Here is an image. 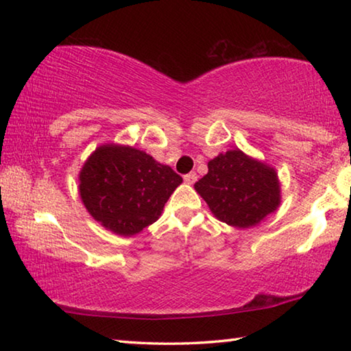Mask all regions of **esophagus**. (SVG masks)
I'll list each match as a JSON object with an SVG mask.
<instances>
[{
    "instance_id": "esophagus-1",
    "label": "esophagus",
    "mask_w": 351,
    "mask_h": 351,
    "mask_svg": "<svg viewBox=\"0 0 351 351\" xmlns=\"http://www.w3.org/2000/svg\"><path fill=\"white\" fill-rule=\"evenodd\" d=\"M197 173H195V171H190V173H187V175H184V181H186L187 184H193L195 181H197Z\"/></svg>"
}]
</instances>
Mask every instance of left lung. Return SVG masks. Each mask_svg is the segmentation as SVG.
<instances>
[{
	"label": "left lung",
	"mask_w": 351,
	"mask_h": 351,
	"mask_svg": "<svg viewBox=\"0 0 351 351\" xmlns=\"http://www.w3.org/2000/svg\"><path fill=\"white\" fill-rule=\"evenodd\" d=\"M207 167L209 171L195 182V190L219 221L246 229L260 223L280 204L276 170L243 152L218 154Z\"/></svg>",
	"instance_id": "left-lung-1"
}]
</instances>
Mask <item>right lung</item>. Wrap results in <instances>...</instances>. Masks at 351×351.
<instances>
[{
	"label": "right lung",
	"instance_id": "1",
	"mask_svg": "<svg viewBox=\"0 0 351 351\" xmlns=\"http://www.w3.org/2000/svg\"><path fill=\"white\" fill-rule=\"evenodd\" d=\"M181 182L145 152L111 144L99 147L83 165L80 197L94 219L128 237L156 221Z\"/></svg>",
	"mask_w": 351,
	"mask_h": 351
}]
</instances>
